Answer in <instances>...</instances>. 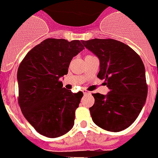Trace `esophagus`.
I'll use <instances>...</instances> for the list:
<instances>
[{"label":"esophagus","mask_w":158,"mask_h":158,"mask_svg":"<svg viewBox=\"0 0 158 158\" xmlns=\"http://www.w3.org/2000/svg\"><path fill=\"white\" fill-rule=\"evenodd\" d=\"M82 92L84 93V94H89V92L88 91V90H86V89H82Z\"/></svg>","instance_id":"esophagus-1"}]
</instances>
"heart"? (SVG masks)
I'll return each instance as SVG.
<instances>
[{"instance_id":"heart-1","label":"heart","mask_w":158,"mask_h":158,"mask_svg":"<svg viewBox=\"0 0 158 158\" xmlns=\"http://www.w3.org/2000/svg\"><path fill=\"white\" fill-rule=\"evenodd\" d=\"M88 56H91V55H86V56H85V57H88Z\"/></svg>"}]
</instances>
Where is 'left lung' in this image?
Here are the masks:
<instances>
[{
  "label": "left lung",
  "instance_id": "8db88e82",
  "mask_svg": "<svg viewBox=\"0 0 158 158\" xmlns=\"http://www.w3.org/2000/svg\"><path fill=\"white\" fill-rule=\"evenodd\" d=\"M81 42L99 59L97 77L104 80L109 89L107 95L92 94L94 103L89 113L93 122L112 132L127 129L138 117L147 98L142 59L129 45L114 39L96 38Z\"/></svg>",
  "mask_w": 158,
  "mask_h": 158
}]
</instances>
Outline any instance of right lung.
<instances>
[{"label":"right lung","instance_id":"1","mask_svg":"<svg viewBox=\"0 0 158 158\" xmlns=\"http://www.w3.org/2000/svg\"><path fill=\"white\" fill-rule=\"evenodd\" d=\"M83 49L79 40L48 38L19 64V105L34 129L48 138L64 135L73 127L83 93L63 88L59 79L68 74L71 60Z\"/></svg>","mask_w":158,"mask_h":158}]
</instances>
